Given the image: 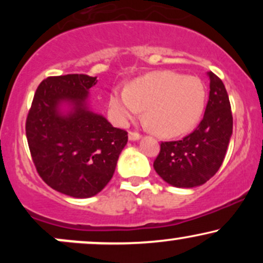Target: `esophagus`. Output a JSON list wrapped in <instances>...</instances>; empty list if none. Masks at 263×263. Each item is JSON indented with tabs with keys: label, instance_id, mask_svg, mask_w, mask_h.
Here are the masks:
<instances>
[{
	"label": "esophagus",
	"instance_id": "1",
	"mask_svg": "<svg viewBox=\"0 0 263 263\" xmlns=\"http://www.w3.org/2000/svg\"><path fill=\"white\" fill-rule=\"evenodd\" d=\"M128 138H129V141H137L141 138V135L138 134V132H129Z\"/></svg>",
	"mask_w": 263,
	"mask_h": 263
}]
</instances>
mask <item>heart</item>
Here are the masks:
<instances>
[{
	"instance_id": "1",
	"label": "heart",
	"mask_w": 263,
	"mask_h": 263,
	"mask_svg": "<svg viewBox=\"0 0 263 263\" xmlns=\"http://www.w3.org/2000/svg\"><path fill=\"white\" fill-rule=\"evenodd\" d=\"M206 87L197 77L157 71L136 80L127 90H116L110 107L120 123L135 119L144 108L146 119L163 136H179L195 126L203 114Z\"/></svg>"
}]
</instances>
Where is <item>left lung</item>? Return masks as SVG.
I'll list each match as a JSON object with an SVG mask.
<instances>
[{
	"instance_id": "1",
	"label": "left lung",
	"mask_w": 263,
	"mask_h": 263,
	"mask_svg": "<svg viewBox=\"0 0 263 263\" xmlns=\"http://www.w3.org/2000/svg\"><path fill=\"white\" fill-rule=\"evenodd\" d=\"M209 100L198 127L179 141L162 142L153 163L158 176L177 188L206 183L224 161L232 135V114L224 83L213 71Z\"/></svg>"
}]
</instances>
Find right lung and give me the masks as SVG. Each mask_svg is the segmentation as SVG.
<instances>
[{
    "label": "right lung",
    "instance_id": "obj_1",
    "mask_svg": "<svg viewBox=\"0 0 263 263\" xmlns=\"http://www.w3.org/2000/svg\"><path fill=\"white\" fill-rule=\"evenodd\" d=\"M96 83V77L85 74L47 78L27 116V141L38 174L50 188L73 198L93 197L106 186L128 140L125 129L87 106Z\"/></svg>",
    "mask_w": 263,
    "mask_h": 263
}]
</instances>
